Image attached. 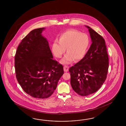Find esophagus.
<instances>
[{"label": "esophagus", "instance_id": "obj_1", "mask_svg": "<svg viewBox=\"0 0 126 126\" xmlns=\"http://www.w3.org/2000/svg\"><path fill=\"white\" fill-rule=\"evenodd\" d=\"M63 69H64V72H67L69 70V67L67 66H64L63 67Z\"/></svg>", "mask_w": 126, "mask_h": 126}]
</instances>
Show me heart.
<instances>
[{"mask_svg":"<svg viewBox=\"0 0 126 126\" xmlns=\"http://www.w3.org/2000/svg\"><path fill=\"white\" fill-rule=\"evenodd\" d=\"M90 44L88 35L75 29H69L59 35V41L54 40L52 45V51L58 58H61L66 51L61 63L63 64H70L75 59L79 61L85 56Z\"/></svg>","mask_w":126,"mask_h":126,"instance_id":"1","label":"heart"}]
</instances>
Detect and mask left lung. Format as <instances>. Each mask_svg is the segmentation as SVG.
Returning <instances> with one entry per match:
<instances>
[{"label":"left lung","mask_w":126,"mask_h":126,"mask_svg":"<svg viewBox=\"0 0 126 126\" xmlns=\"http://www.w3.org/2000/svg\"><path fill=\"white\" fill-rule=\"evenodd\" d=\"M92 44L85 56L69 69L73 90L81 96L93 94L102 86L107 78L109 57L104 39L90 27Z\"/></svg>","instance_id":"left-lung-1"}]
</instances>
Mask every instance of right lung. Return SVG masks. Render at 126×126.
Segmentation results:
<instances>
[{
	"instance_id": "right-lung-1",
	"label": "right lung",
	"mask_w": 126,
	"mask_h": 126,
	"mask_svg": "<svg viewBox=\"0 0 126 126\" xmlns=\"http://www.w3.org/2000/svg\"><path fill=\"white\" fill-rule=\"evenodd\" d=\"M46 28L32 31L17 48L15 67L17 80L24 91L35 98L50 96L64 73L62 64L53 56L46 38L42 35Z\"/></svg>"
}]
</instances>
